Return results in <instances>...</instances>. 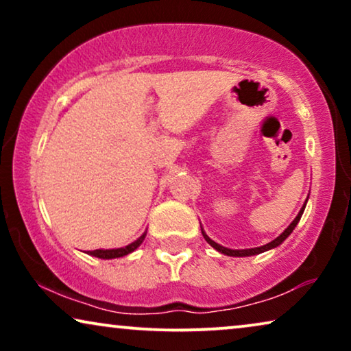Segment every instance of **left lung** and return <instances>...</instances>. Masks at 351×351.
Wrapping results in <instances>:
<instances>
[{"label":"left lung","mask_w":351,"mask_h":351,"mask_svg":"<svg viewBox=\"0 0 351 351\" xmlns=\"http://www.w3.org/2000/svg\"><path fill=\"white\" fill-rule=\"evenodd\" d=\"M304 209H305V204H304V208L300 209V213L297 214V217L292 220V223L289 225V227H287L285 232H282L280 237H278L276 239H273L271 243H268V244H265V246H261V247H254V249H241V251H234V249H228V247H223V246H220V244H217V243H214L213 239H210L208 234H206L204 232H203V228H201V233H203V237H204V239L206 241H208L210 246H213L215 251H219V252H222V254H225V256H232V257H247V256H256V254H261V252H265V251H268V249H273V247H276V246H280V244L285 241V239L289 237V234L292 233V230L295 228V225L299 223V220H300V217H302V214H304Z\"/></svg>","instance_id":"obj_1"}]
</instances>
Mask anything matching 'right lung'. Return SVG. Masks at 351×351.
<instances>
[{
  "label": "right lung",
  "instance_id": "add662e5",
  "mask_svg": "<svg viewBox=\"0 0 351 351\" xmlns=\"http://www.w3.org/2000/svg\"><path fill=\"white\" fill-rule=\"evenodd\" d=\"M143 239H145V233H143L141 238L136 239V241L131 243L126 247H119V249H95V251H88V254H90V256H94V257H99V258L124 257V256H128V254H131L132 251H136V249L142 244Z\"/></svg>",
  "mask_w": 351,
  "mask_h": 351
}]
</instances>
